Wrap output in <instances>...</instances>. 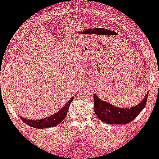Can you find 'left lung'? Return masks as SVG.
Returning a JSON list of instances; mask_svg holds the SVG:
<instances>
[{
  "instance_id": "1",
  "label": "left lung",
  "mask_w": 159,
  "mask_h": 159,
  "mask_svg": "<svg viewBox=\"0 0 159 159\" xmlns=\"http://www.w3.org/2000/svg\"><path fill=\"white\" fill-rule=\"evenodd\" d=\"M146 95L142 102L131 108L116 107L109 102L100 99L94 95V110L100 120L108 124H126L131 122L144 108L147 102Z\"/></svg>"
}]
</instances>
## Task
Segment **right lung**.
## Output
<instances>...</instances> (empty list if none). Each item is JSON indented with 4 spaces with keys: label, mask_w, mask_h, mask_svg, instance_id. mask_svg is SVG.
Here are the masks:
<instances>
[{
    "label": "right lung",
    "mask_w": 159,
    "mask_h": 159,
    "mask_svg": "<svg viewBox=\"0 0 159 159\" xmlns=\"http://www.w3.org/2000/svg\"><path fill=\"white\" fill-rule=\"evenodd\" d=\"M74 97H72L65 105L64 107L56 112L53 115L50 116L46 118L40 119V120H28V119H24L23 117H21V120L25 123L26 124L29 125L32 127H35V128L42 129V128H47V127H51L57 126L58 124H61L64 118L66 117L68 111L69 106H70V102L73 101Z\"/></svg>",
    "instance_id": "right-lung-1"
}]
</instances>
